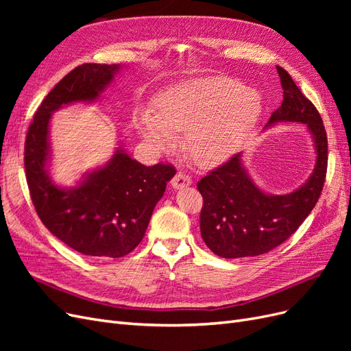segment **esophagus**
<instances>
[{"instance_id":"obj_1","label":"esophagus","mask_w":351,"mask_h":351,"mask_svg":"<svg viewBox=\"0 0 351 351\" xmlns=\"http://www.w3.org/2000/svg\"><path fill=\"white\" fill-rule=\"evenodd\" d=\"M171 184H173V187H174V189H183V187H187V186L192 184V177H190L189 174H186V173H182V171H180V173H177V174L174 176Z\"/></svg>"}]
</instances>
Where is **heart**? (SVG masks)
<instances>
[{"label": "heart", "instance_id": "obj_1", "mask_svg": "<svg viewBox=\"0 0 351 351\" xmlns=\"http://www.w3.org/2000/svg\"><path fill=\"white\" fill-rule=\"evenodd\" d=\"M261 95L241 83L209 76L168 88L158 97L156 112L142 110L136 130L158 151L167 149L176 133L186 132V149L200 167H215L234 155L259 121Z\"/></svg>", "mask_w": 351, "mask_h": 351}]
</instances>
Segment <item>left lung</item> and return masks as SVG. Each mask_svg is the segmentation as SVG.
I'll return each instance as SVG.
<instances>
[{
    "label": "left lung",
    "mask_w": 351,
    "mask_h": 351,
    "mask_svg": "<svg viewBox=\"0 0 351 351\" xmlns=\"http://www.w3.org/2000/svg\"><path fill=\"white\" fill-rule=\"evenodd\" d=\"M277 71L284 99L267 127L281 121L306 124L315 143L316 165L307 182L287 195L262 192L244 168L241 152L202 178L197 183L204 197L200 234L221 258L258 256L280 246L311 214L324 189L328 139L322 119L290 74L280 66Z\"/></svg>",
    "instance_id": "1"
}]
</instances>
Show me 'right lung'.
<instances>
[{
	"mask_svg": "<svg viewBox=\"0 0 351 351\" xmlns=\"http://www.w3.org/2000/svg\"><path fill=\"white\" fill-rule=\"evenodd\" d=\"M120 69L88 62L71 70L42 101L25 143L26 180L40 221L69 247L102 259L125 256L142 241L176 168L145 167L117 147L107 165L84 174L76 187H60L48 171L49 120L62 105L98 99Z\"/></svg>",
	"mask_w": 351,
	"mask_h": 351,
	"instance_id": "add662e5",
	"label": "right lung"
}]
</instances>
